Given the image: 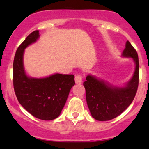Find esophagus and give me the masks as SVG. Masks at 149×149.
Instances as JSON below:
<instances>
[{
	"label": "esophagus",
	"mask_w": 149,
	"mask_h": 149,
	"mask_svg": "<svg viewBox=\"0 0 149 149\" xmlns=\"http://www.w3.org/2000/svg\"><path fill=\"white\" fill-rule=\"evenodd\" d=\"M82 79H83V77H82V76L81 74H77L75 76V82H76V84H81Z\"/></svg>",
	"instance_id": "obj_1"
}]
</instances>
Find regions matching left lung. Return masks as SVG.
I'll use <instances>...</instances> for the list:
<instances>
[{"instance_id":"obj_1","label":"left lung","mask_w":149,"mask_h":149,"mask_svg":"<svg viewBox=\"0 0 149 149\" xmlns=\"http://www.w3.org/2000/svg\"><path fill=\"white\" fill-rule=\"evenodd\" d=\"M123 56L133 58L136 64L134 74L125 87L113 86L90 75L84 82L87 105L91 116L97 120L107 121L117 118L134 100L139 83V61L137 52L128 41Z\"/></svg>"}]
</instances>
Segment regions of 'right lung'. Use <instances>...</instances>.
Masks as SVG:
<instances>
[{
    "label": "right lung",
    "instance_id": "right-lung-1",
    "mask_svg": "<svg viewBox=\"0 0 149 149\" xmlns=\"http://www.w3.org/2000/svg\"><path fill=\"white\" fill-rule=\"evenodd\" d=\"M39 36V31H32L17 48L13 63V88L18 101L31 115L52 120L61 114L75 84L74 76L56 73L44 79L26 76L23 66L24 51Z\"/></svg>",
    "mask_w": 149,
    "mask_h": 149
}]
</instances>
